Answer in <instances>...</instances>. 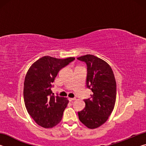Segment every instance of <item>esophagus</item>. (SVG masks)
Returning <instances> with one entry per match:
<instances>
[{
  "label": "esophagus",
  "mask_w": 146,
  "mask_h": 146,
  "mask_svg": "<svg viewBox=\"0 0 146 146\" xmlns=\"http://www.w3.org/2000/svg\"><path fill=\"white\" fill-rule=\"evenodd\" d=\"M68 99H69V100H70V101H72V100H75L76 98H69Z\"/></svg>",
  "instance_id": "1"
}]
</instances>
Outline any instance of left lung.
<instances>
[{"mask_svg":"<svg viewBox=\"0 0 146 146\" xmlns=\"http://www.w3.org/2000/svg\"><path fill=\"white\" fill-rule=\"evenodd\" d=\"M87 64V87L91 90V100H85L86 107L78 112L81 122L90 129H95L108 120L115 107L117 84L110 66L102 59L92 55L77 58Z\"/></svg>","mask_w":146,"mask_h":146,"instance_id":"left-lung-1","label":"left lung"}]
</instances>
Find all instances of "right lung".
Instances as JSON below:
<instances>
[{
	"label": "right lung",
	"instance_id": "obj_1",
	"mask_svg": "<svg viewBox=\"0 0 146 146\" xmlns=\"http://www.w3.org/2000/svg\"><path fill=\"white\" fill-rule=\"evenodd\" d=\"M75 59L44 56L29 68L24 83V104L29 115L40 126L51 128L61 121L69 100L51 95V84L60 69Z\"/></svg>",
	"mask_w": 146,
	"mask_h": 146
}]
</instances>
